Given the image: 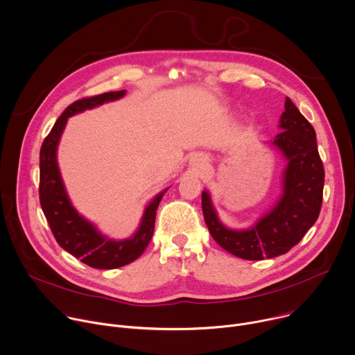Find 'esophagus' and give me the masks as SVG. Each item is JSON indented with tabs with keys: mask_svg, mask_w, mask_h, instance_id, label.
<instances>
[{
	"mask_svg": "<svg viewBox=\"0 0 355 355\" xmlns=\"http://www.w3.org/2000/svg\"><path fill=\"white\" fill-rule=\"evenodd\" d=\"M202 164H204V162H202L201 158H194V159H193V165H196V166H200V168H201Z\"/></svg>",
	"mask_w": 355,
	"mask_h": 355,
	"instance_id": "34e87169",
	"label": "esophagus"
}]
</instances>
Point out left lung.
<instances>
[{"label":"left lung","mask_w":355,"mask_h":355,"mask_svg":"<svg viewBox=\"0 0 355 355\" xmlns=\"http://www.w3.org/2000/svg\"><path fill=\"white\" fill-rule=\"evenodd\" d=\"M282 131L272 139L288 161L282 176V194L250 230H230L218 218L208 191L201 194L204 221L214 241L227 252L246 260L271 259L287 253L316 223L324 184L316 132L290 98L279 117Z\"/></svg>","instance_id":"1"}]
</instances>
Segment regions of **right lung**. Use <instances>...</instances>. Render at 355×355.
<instances>
[{"mask_svg": "<svg viewBox=\"0 0 355 355\" xmlns=\"http://www.w3.org/2000/svg\"><path fill=\"white\" fill-rule=\"evenodd\" d=\"M124 95L125 91L106 92L71 103L57 119L40 148V205L57 243L89 267L102 270L125 266L143 254L154 234L157 208L169 187L146 207L143 220L131 238L124 241L107 239L71 204L57 165V146L68 117L105 102L117 101Z\"/></svg>", "mask_w": 355, "mask_h": 355, "instance_id": "obj_1", "label": "right lung"}]
</instances>
